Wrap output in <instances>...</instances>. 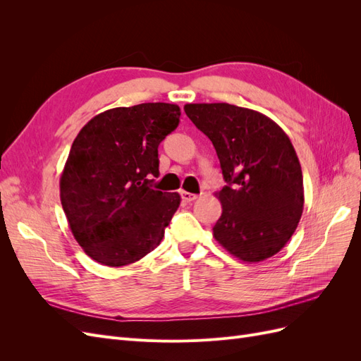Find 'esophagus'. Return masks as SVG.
I'll use <instances>...</instances> for the list:
<instances>
[{
    "mask_svg": "<svg viewBox=\"0 0 361 361\" xmlns=\"http://www.w3.org/2000/svg\"><path fill=\"white\" fill-rule=\"evenodd\" d=\"M182 199H183V202L190 203V202H194L195 199H197V195L191 194V192H187V191H182Z\"/></svg>",
    "mask_w": 361,
    "mask_h": 361,
    "instance_id": "34e87169",
    "label": "esophagus"
}]
</instances>
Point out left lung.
Instances as JSON below:
<instances>
[{
	"label": "left lung",
	"mask_w": 361,
	"mask_h": 361,
	"mask_svg": "<svg viewBox=\"0 0 361 361\" xmlns=\"http://www.w3.org/2000/svg\"><path fill=\"white\" fill-rule=\"evenodd\" d=\"M185 113L212 141L224 185L214 238L244 262L277 255L297 228L304 206L297 154L276 122L231 104H187Z\"/></svg>",
	"instance_id": "8db88e82"
}]
</instances>
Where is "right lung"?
Masks as SVG:
<instances>
[{"mask_svg": "<svg viewBox=\"0 0 361 361\" xmlns=\"http://www.w3.org/2000/svg\"><path fill=\"white\" fill-rule=\"evenodd\" d=\"M174 104L118 106L94 116L73 140L60 178L71 231L87 256L125 267L157 248L180 204L152 188L158 146L179 125Z\"/></svg>", "mask_w": 361, "mask_h": 361, "instance_id": "right-lung-1", "label": "right lung"}]
</instances>
